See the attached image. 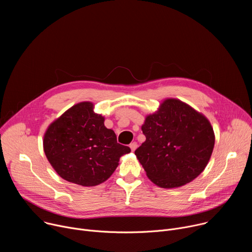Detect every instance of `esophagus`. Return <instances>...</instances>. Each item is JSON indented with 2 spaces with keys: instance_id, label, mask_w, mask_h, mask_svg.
Listing matches in <instances>:
<instances>
[{
  "instance_id": "esophagus-1",
  "label": "esophagus",
  "mask_w": 252,
  "mask_h": 252,
  "mask_svg": "<svg viewBox=\"0 0 252 252\" xmlns=\"http://www.w3.org/2000/svg\"><path fill=\"white\" fill-rule=\"evenodd\" d=\"M129 148H130L131 152H134L136 150V148H137V143L136 142H131L130 145H129Z\"/></svg>"
}]
</instances>
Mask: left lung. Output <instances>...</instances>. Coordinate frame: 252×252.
I'll return each mask as SVG.
<instances>
[{
  "mask_svg": "<svg viewBox=\"0 0 252 252\" xmlns=\"http://www.w3.org/2000/svg\"><path fill=\"white\" fill-rule=\"evenodd\" d=\"M146 141L134 155L151 181L162 189L183 187L205 168L214 147L209 121L186 102L164 99L141 126Z\"/></svg>",
  "mask_w": 252,
  "mask_h": 252,
  "instance_id": "left-lung-1",
  "label": "left lung"
}]
</instances>
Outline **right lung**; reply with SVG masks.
<instances>
[{"mask_svg": "<svg viewBox=\"0 0 252 252\" xmlns=\"http://www.w3.org/2000/svg\"><path fill=\"white\" fill-rule=\"evenodd\" d=\"M104 118L94 112L91 101L75 104L50 125L44 135V151L51 165L66 182L94 187L109 178L120 158L130 153L120 145Z\"/></svg>", "mask_w": 252, "mask_h": 252, "instance_id": "1", "label": "right lung"}]
</instances>
